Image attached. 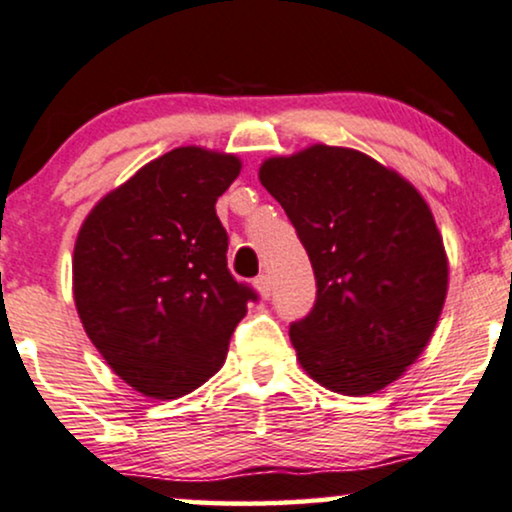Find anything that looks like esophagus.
Here are the masks:
<instances>
[{
    "mask_svg": "<svg viewBox=\"0 0 512 512\" xmlns=\"http://www.w3.org/2000/svg\"><path fill=\"white\" fill-rule=\"evenodd\" d=\"M254 287H256V292L263 296V299H268L270 292H273V282H270V275H258Z\"/></svg>",
    "mask_w": 512,
    "mask_h": 512,
    "instance_id": "obj_1",
    "label": "esophagus"
}]
</instances>
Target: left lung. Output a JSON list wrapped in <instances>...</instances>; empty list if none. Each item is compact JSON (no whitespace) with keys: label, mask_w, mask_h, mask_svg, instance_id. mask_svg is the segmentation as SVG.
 Wrapping results in <instances>:
<instances>
[{"label":"left lung","mask_w":512,"mask_h":512,"mask_svg":"<svg viewBox=\"0 0 512 512\" xmlns=\"http://www.w3.org/2000/svg\"><path fill=\"white\" fill-rule=\"evenodd\" d=\"M258 180L285 208L318 282L313 311L289 327L296 361L337 394L389 387L430 344L449 292L430 204L399 170L330 144L270 156Z\"/></svg>","instance_id":"1"}]
</instances>
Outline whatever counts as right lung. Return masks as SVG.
<instances>
[{"mask_svg":"<svg viewBox=\"0 0 512 512\" xmlns=\"http://www.w3.org/2000/svg\"><path fill=\"white\" fill-rule=\"evenodd\" d=\"M237 154L178 147L111 189L82 220L73 299L106 365L147 399H178L223 368L246 301L227 270L216 201Z\"/></svg>","mask_w":512,"mask_h":512,"instance_id":"add662e5","label":"right lung"}]
</instances>
